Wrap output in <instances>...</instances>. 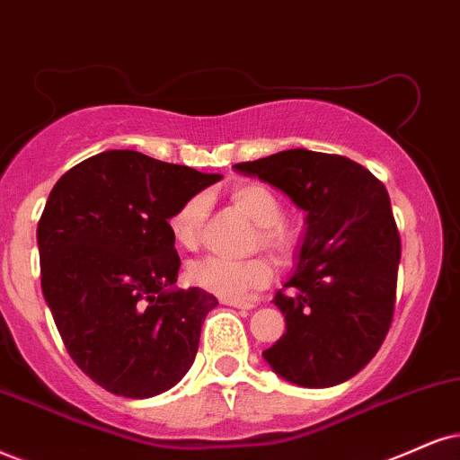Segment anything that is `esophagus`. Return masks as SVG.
Segmentation results:
<instances>
[{
    "instance_id": "esophagus-1",
    "label": "esophagus",
    "mask_w": 460,
    "mask_h": 460,
    "mask_svg": "<svg viewBox=\"0 0 460 460\" xmlns=\"http://www.w3.org/2000/svg\"><path fill=\"white\" fill-rule=\"evenodd\" d=\"M221 303L230 305V307H236V309H253L252 300H243V298H221Z\"/></svg>"
}]
</instances>
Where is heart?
<instances>
[{
	"label": "heart",
	"mask_w": 460,
	"mask_h": 460,
	"mask_svg": "<svg viewBox=\"0 0 460 460\" xmlns=\"http://www.w3.org/2000/svg\"><path fill=\"white\" fill-rule=\"evenodd\" d=\"M232 204L256 224V245L275 258L288 260L296 253L300 232L283 219V202L270 187L256 181L236 183L228 191ZM208 213L207 196L194 194L183 200L168 217L172 241L183 249H196L202 239L204 219ZM187 277L194 286L224 298L245 296L247 292L264 288L273 279V264L266 256L228 260L208 256L190 266Z\"/></svg>",
	"instance_id": "heart-1"
}]
</instances>
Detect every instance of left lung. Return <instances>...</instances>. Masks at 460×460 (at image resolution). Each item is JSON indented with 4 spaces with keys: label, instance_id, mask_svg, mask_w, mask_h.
Listing matches in <instances>:
<instances>
[{
    "label": "left lung",
    "instance_id": "8db88e82",
    "mask_svg": "<svg viewBox=\"0 0 460 460\" xmlns=\"http://www.w3.org/2000/svg\"><path fill=\"white\" fill-rule=\"evenodd\" d=\"M234 168L307 211L298 266L273 300L286 334L262 356L298 386H337L367 367L393 324L401 236L386 187L348 157L307 149Z\"/></svg>",
    "mask_w": 460,
    "mask_h": 460
}]
</instances>
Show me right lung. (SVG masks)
<instances>
[{"mask_svg":"<svg viewBox=\"0 0 460 460\" xmlns=\"http://www.w3.org/2000/svg\"><path fill=\"white\" fill-rule=\"evenodd\" d=\"M221 174L98 153L57 181L38 221L40 273L67 354L128 399L172 388L196 358L213 294L174 290L181 260L168 217Z\"/></svg>","mask_w":460,"mask_h":460,"instance_id":"obj_1","label":"right lung"}]
</instances>
